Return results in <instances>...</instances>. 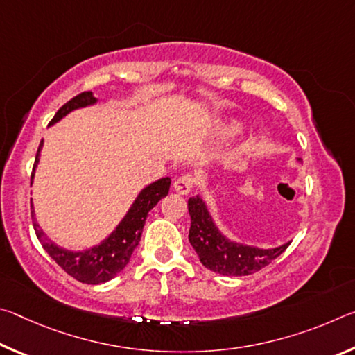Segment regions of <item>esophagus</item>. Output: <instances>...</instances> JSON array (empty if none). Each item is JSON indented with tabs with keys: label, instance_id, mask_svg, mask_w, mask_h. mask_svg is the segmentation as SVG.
Listing matches in <instances>:
<instances>
[{
	"label": "esophagus",
	"instance_id": "obj_1",
	"mask_svg": "<svg viewBox=\"0 0 355 355\" xmlns=\"http://www.w3.org/2000/svg\"><path fill=\"white\" fill-rule=\"evenodd\" d=\"M194 175L192 173H184L180 178L175 180V183H173V189H175L178 194H189L194 188Z\"/></svg>",
	"mask_w": 355,
	"mask_h": 355
}]
</instances>
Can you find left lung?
Here are the masks:
<instances>
[{"instance_id": "left-lung-1", "label": "left lung", "mask_w": 355, "mask_h": 355, "mask_svg": "<svg viewBox=\"0 0 355 355\" xmlns=\"http://www.w3.org/2000/svg\"><path fill=\"white\" fill-rule=\"evenodd\" d=\"M188 209L191 214L189 243L203 266L209 271L222 275L254 274L284 254L290 245V243H286L275 249H258L228 241L214 225L207 205L199 196L189 197Z\"/></svg>"}]
</instances>
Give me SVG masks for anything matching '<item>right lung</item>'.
<instances>
[{
	"label": "right lung",
	"instance_id": "right-lung-1",
	"mask_svg": "<svg viewBox=\"0 0 355 355\" xmlns=\"http://www.w3.org/2000/svg\"><path fill=\"white\" fill-rule=\"evenodd\" d=\"M97 98L94 97L92 92H81L76 97L69 100L62 107H59V111L55 114V117L50 122V125L56 123L58 120H61L64 116H67L70 111L78 110V107H84L89 105H94ZM40 146L37 148V155H35V161L33 166L31 173V183L34 178L35 166L39 163V153L42 148ZM171 188V178H161L158 182L152 183L147 188L141 191V194L137 196L133 205H131L130 211L122 219V222L117 225L110 236H107L103 243L95 245V248L83 252H70L58 248L55 243H51L46 235L42 232L37 222L34 218V209L31 205V218H33V227L37 239L42 244V248L46 250V254L55 260L59 266H61L65 272L71 277L76 279L81 284L87 285H98L105 284V282L111 280L112 277L122 271L127 266L131 254H133L137 244L141 241L142 228L146 224L147 214L156 203H158L163 197L169 194Z\"/></svg>",
	"mask_w": 355,
	"mask_h": 355
}]
</instances>
